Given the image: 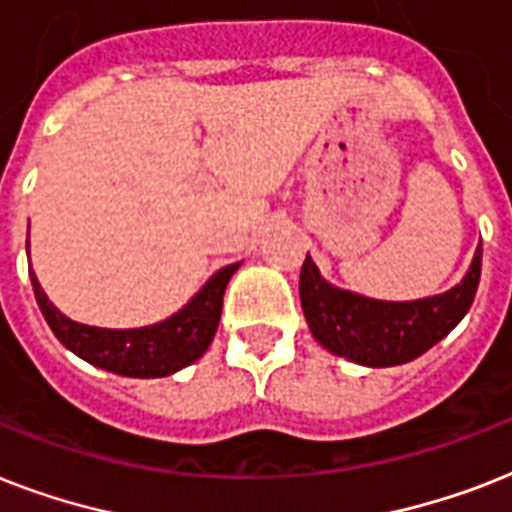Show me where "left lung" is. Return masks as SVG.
Listing matches in <instances>:
<instances>
[{
    "label": "left lung",
    "mask_w": 512,
    "mask_h": 512,
    "mask_svg": "<svg viewBox=\"0 0 512 512\" xmlns=\"http://www.w3.org/2000/svg\"><path fill=\"white\" fill-rule=\"evenodd\" d=\"M481 279V244L460 284L422 300H374L329 284L311 255L300 271V303L319 345L361 366L414 361L444 340L470 311Z\"/></svg>",
    "instance_id": "8db88e82"
}]
</instances>
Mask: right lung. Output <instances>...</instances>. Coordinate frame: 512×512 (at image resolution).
Instances as JSON below:
<instances>
[{
	"label": "right lung",
	"instance_id": "right-lung-1",
	"mask_svg": "<svg viewBox=\"0 0 512 512\" xmlns=\"http://www.w3.org/2000/svg\"><path fill=\"white\" fill-rule=\"evenodd\" d=\"M236 271L239 263L225 265L212 279H207V284L180 311L172 313L170 319L138 329H103L71 321L44 295L34 271H31V284H34L39 311L55 337L71 353L106 372L146 380V377H167L180 372L183 366L204 356L220 324L225 287Z\"/></svg>",
	"mask_w": 512,
	"mask_h": 512
}]
</instances>
